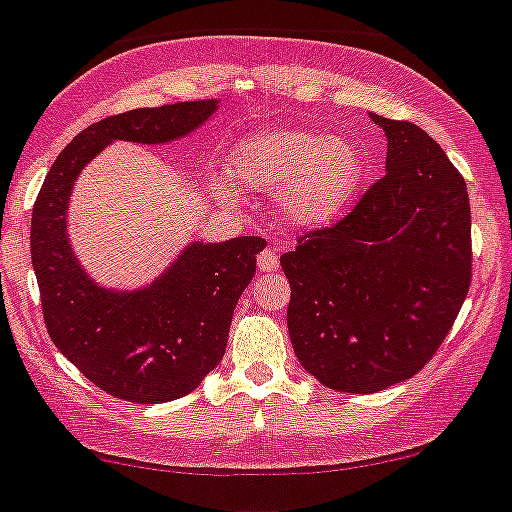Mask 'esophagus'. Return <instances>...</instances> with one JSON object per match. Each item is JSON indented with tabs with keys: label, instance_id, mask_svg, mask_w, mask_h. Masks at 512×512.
I'll list each match as a JSON object with an SVG mask.
<instances>
[{
	"label": "esophagus",
	"instance_id": "1",
	"mask_svg": "<svg viewBox=\"0 0 512 512\" xmlns=\"http://www.w3.org/2000/svg\"><path fill=\"white\" fill-rule=\"evenodd\" d=\"M257 270L260 272H277L279 270V257L272 247H267V250H262L260 255H257Z\"/></svg>",
	"mask_w": 512,
	"mask_h": 512
}]
</instances>
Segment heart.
Segmentation results:
<instances>
[{
    "label": "heart",
    "mask_w": 512,
    "mask_h": 512,
    "mask_svg": "<svg viewBox=\"0 0 512 512\" xmlns=\"http://www.w3.org/2000/svg\"><path fill=\"white\" fill-rule=\"evenodd\" d=\"M225 174L245 191H277V213L292 228L333 223L353 201L365 174L358 144L294 127L242 137L225 157Z\"/></svg>",
    "instance_id": "1"
}]
</instances>
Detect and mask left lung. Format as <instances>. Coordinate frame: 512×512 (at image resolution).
Segmentation results:
<instances>
[{
  "label": "left lung",
  "mask_w": 512,
  "mask_h": 512,
  "mask_svg": "<svg viewBox=\"0 0 512 512\" xmlns=\"http://www.w3.org/2000/svg\"><path fill=\"white\" fill-rule=\"evenodd\" d=\"M385 176L333 228L284 252L289 338L306 373L338 392L402 383L429 363L471 284V206L444 149L412 122L370 115Z\"/></svg>",
  "instance_id": "1"
}]
</instances>
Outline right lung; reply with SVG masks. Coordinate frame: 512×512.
<instances>
[{"label":"right lung","mask_w":512,"mask_h":512,"mask_svg":"<svg viewBox=\"0 0 512 512\" xmlns=\"http://www.w3.org/2000/svg\"><path fill=\"white\" fill-rule=\"evenodd\" d=\"M215 110L218 100H193L95 122L58 154L36 198L31 265L48 336L90 383L120 400L157 405L201 385L223 358L235 304L255 277L265 240H193L144 287H102L78 262L68 235L73 186L112 142H176Z\"/></svg>","instance_id":"right-lung-1"}]
</instances>
